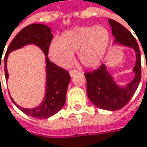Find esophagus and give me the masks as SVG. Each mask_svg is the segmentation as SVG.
<instances>
[{
	"instance_id": "1",
	"label": "esophagus",
	"mask_w": 147,
	"mask_h": 147,
	"mask_svg": "<svg viewBox=\"0 0 147 147\" xmlns=\"http://www.w3.org/2000/svg\"><path fill=\"white\" fill-rule=\"evenodd\" d=\"M69 72H70V75H71V76H73L74 75H76V74L78 72V71H77V70H75V69H74V70H70V71H69Z\"/></svg>"
}]
</instances>
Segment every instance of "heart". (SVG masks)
<instances>
[{
  "instance_id": "1",
  "label": "heart",
  "mask_w": 147,
  "mask_h": 147,
  "mask_svg": "<svg viewBox=\"0 0 147 147\" xmlns=\"http://www.w3.org/2000/svg\"><path fill=\"white\" fill-rule=\"evenodd\" d=\"M109 42V34L102 26L77 27L55 38L49 49L51 60L60 66L69 65L73 54L78 52L81 63L87 67L98 65L103 59Z\"/></svg>"
}]
</instances>
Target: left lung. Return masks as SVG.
Returning a JSON list of instances; mask_svg holds the SVG:
<instances>
[{"instance_id":"obj_1","label":"left lung","mask_w":147,"mask_h":147,"mask_svg":"<svg viewBox=\"0 0 147 147\" xmlns=\"http://www.w3.org/2000/svg\"><path fill=\"white\" fill-rule=\"evenodd\" d=\"M112 34L119 44L130 47L136 54V63L133 69L136 76L126 87H119L108 73L106 66H100L85 73L87 80V92L89 99L97 107L106 110H118L125 107L136 92L141 78L140 52L138 44L131 33L119 22L109 19Z\"/></svg>"}]
</instances>
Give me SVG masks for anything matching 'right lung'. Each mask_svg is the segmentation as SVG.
<instances>
[{
  "label": "right lung",
  "instance_id": "1",
  "mask_svg": "<svg viewBox=\"0 0 147 147\" xmlns=\"http://www.w3.org/2000/svg\"><path fill=\"white\" fill-rule=\"evenodd\" d=\"M52 39L53 34H51V29L48 26L39 23L30 24L22 28L15 36V38L12 39V41L7 48L4 58L5 76L6 80H7L8 72L7 69V61L8 54L10 52L17 49H19L25 45L34 44L39 47L45 54L47 63L46 92L42 103L35 109H27L21 108L20 106L15 103V102L11 98L15 105L23 113L37 119H47L55 114L64 106L66 100L67 87L71 80V76L66 70L51 62L47 57ZM1 56L2 55L1 54Z\"/></svg>",
  "mask_w": 147,
  "mask_h": 147
}]
</instances>
